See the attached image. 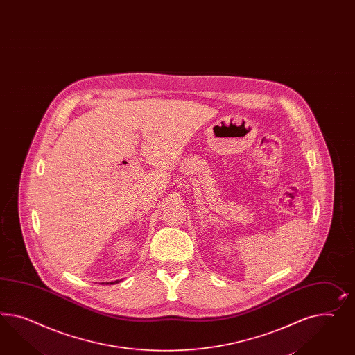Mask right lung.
Returning a JSON list of instances; mask_svg holds the SVG:
<instances>
[{
    "label": "right lung",
    "mask_w": 355,
    "mask_h": 355,
    "mask_svg": "<svg viewBox=\"0 0 355 355\" xmlns=\"http://www.w3.org/2000/svg\"><path fill=\"white\" fill-rule=\"evenodd\" d=\"M120 280H115V282H110V283H105V284H116V283H119ZM102 284H105V283H102Z\"/></svg>",
    "instance_id": "1"
}]
</instances>
